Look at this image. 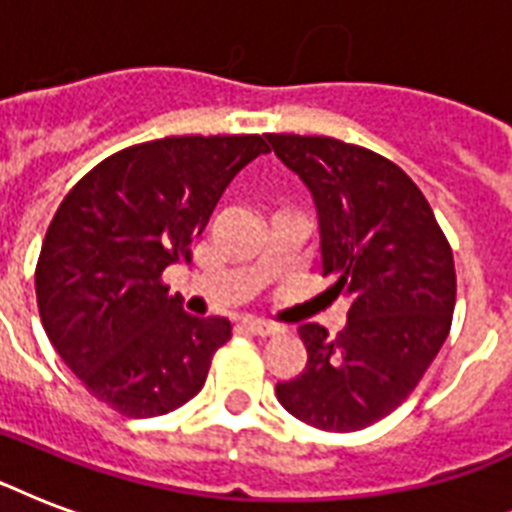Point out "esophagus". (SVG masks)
Segmentation results:
<instances>
[{
    "label": "esophagus",
    "mask_w": 512,
    "mask_h": 512,
    "mask_svg": "<svg viewBox=\"0 0 512 512\" xmlns=\"http://www.w3.org/2000/svg\"><path fill=\"white\" fill-rule=\"evenodd\" d=\"M244 329L257 337H271V335H279L281 332V327H276V324H268V321H263V319H244Z\"/></svg>",
    "instance_id": "esophagus-1"
}]
</instances>
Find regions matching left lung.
Returning <instances> with one entry per match:
<instances>
[{
  "label": "left lung",
  "instance_id": "left-lung-1",
  "mask_svg": "<svg viewBox=\"0 0 512 512\" xmlns=\"http://www.w3.org/2000/svg\"><path fill=\"white\" fill-rule=\"evenodd\" d=\"M273 154L316 201L321 268L348 303L337 337L297 329L308 364L276 396L297 420L353 433L409 398L452 327L457 273L428 199L401 167L321 135H268Z\"/></svg>",
  "mask_w": 512,
  "mask_h": 512
}]
</instances>
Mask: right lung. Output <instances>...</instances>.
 I'll return each instance as SVG.
<instances>
[{"label":"right lung","mask_w":512,"mask_h":512,"mask_svg":"<svg viewBox=\"0 0 512 512\" xmlns=\"http://www.w3.org/2000/svg\"><path fill=\"white\" fill-rule=\"evenodd\" d=\"M260 135H183L138 143L92 167L60 201L36 263L42 327L92 396L124 417H159L207 382L231 321L196 319L162 281Z\"/></svg>","instance_id":"obj_1"}]
</instances>
